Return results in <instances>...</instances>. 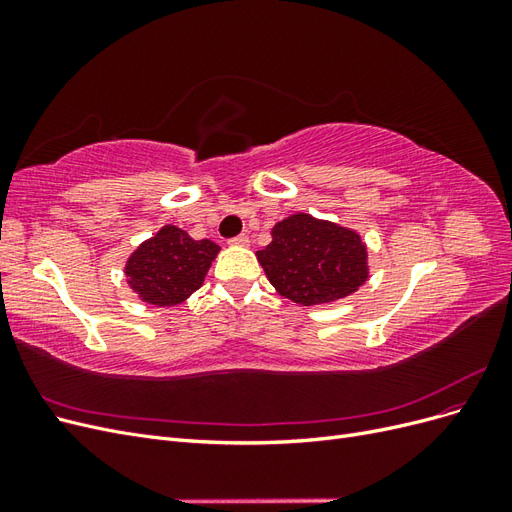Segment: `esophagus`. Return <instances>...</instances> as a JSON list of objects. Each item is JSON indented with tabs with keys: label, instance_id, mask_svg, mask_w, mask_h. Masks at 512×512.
Returning <instances> with one entry per match:
<instances>
[{
	"label": "esophagus",
	"instance_id": "obj_1",
	"mask_svg": "<svg viewBox=\"0 0 512 512\" xmlns=\"http://www.w3.org/2000/svg\"><path fill=\"white\" fill-rule=\"evenodd\" d=\"M230 243L232 245H239V247H247V245H250V237H247V235H237V237L230 239Z\"/></svg>",
	"mask_w": 512,
	"mask_h": 512
}]
</instances>
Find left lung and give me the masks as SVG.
Wrapping results in <instances>:
<instances>
[{
    "label": "left lung",
    "instance_id": "1",
    "mask_svg": "<svg viewBox=\"0 0 512 512\" xmlns=\"http://www.w3.org/2000/svg\"><path fill=\"white\" fill-rule=\"evenodd\" d=\"M256 252L269 282L299 305L344 299L367 280V247L354 230L307 213H294L271 230Z\"/></svg>",
    "mask_w": 512,
    "mask_h": 512
}]
</instances>
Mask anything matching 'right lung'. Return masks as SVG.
I'll use <instances>...</instances> for the list:
<instances>
[{"instance_id":"right-lung-1","label":"right lung","mask_w":512,"mask_h":512,"mask_svg":"<svg viewBox=\"0 0 512 512\" xmlns=\"http://www.w3.org/2000/svg\"><path fill=\"white\" fill-rule=\"evenodd\" d=\"M218 252L220 245L213 241H194L185 230L168 224L128 258V284L145 303L177 305L203 286Z\"/></svg>"}]
</instances>
